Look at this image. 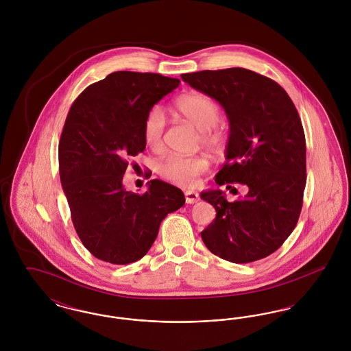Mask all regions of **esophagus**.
<instances>
[{
	"label": "esophagus",
	"mask_w": 351,
	"mask_h": 351,
	"mask_svg": "<svg viewBox=\"0 0 351 351\" xmlns=\"http://www.w3.org/2000/svg\"><path fill=\"white\" fill-rule=\"evenodd\" d=\"M184 195H185V202L186 204H195V202L200 200V196L195 191H186Z\"/></svg>",
	"instance_id": "obj_1"
}]
</instances>
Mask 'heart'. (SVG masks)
<instances>
[{
  "label": "heart",
  "instance_id": "obj_1",
  "mask_svg": "<svg viewBox=\"0 0 351 351\" xmlns=\"http://www.w3.org/2000/svg\"><path fill=\"white\" fill-rule=\"evenodd\" d=\"M175 112L191 122L200 132L201 143L213 151L222 154L226 147V136L216 128L221 110L216 101L210 97L191 93L175 102ZM165 116L159 108L147 113L143 122V141L151 150L160 149L165 133ZM208 169V162L202 156H179L168 155L158 166L159 175L167 182L178 185H193L201 173Z\"/></svg>",
  "mask_w": 351,
  "mask_h": 351
}]
</instances>
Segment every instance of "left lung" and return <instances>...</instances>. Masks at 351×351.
<instances>
[{"mask_svg":"<svg viewBox=\"0 0 351 351\" xmlns=\"http://www.w3.org/2000/svg\"><path fill=\"white\" fill-rule=\"evenodd\" d=\"M218 101L230 126L226 163L216 183L246 195L229 202L221 189L201 192L217 212L201 232L205 246L233 263H250L278 250L293 232L306 183V146L299 113L278 83L246 68L182 75Z\"/></svg>","mask_w":351,"mask_h":351,"instance_id":"obj_1","label":"left lung"}]
</instances>
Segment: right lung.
<instances>
[{
    "mask_svg": "<svg viewBox=\"0 0 351 351\" xmlns=\"http://www.w3.org/2000/svg\"><path fill=\"white\" fill-rule=\"evenodd\" d=\"M180 84L159 73L118 71L72 104L59 142L60 182L76 233L93 256L112 265L143 258L182 189L154 179L143 195L123 188L128 159L146 149L143 122Z\"/></svg>",
    "mask_w": 351,
    "mask_h": 351,
    "instance_id": "obj_1",
    "label": "right lung"
}]
</instances>
